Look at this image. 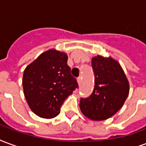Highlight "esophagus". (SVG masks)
I'll return each instance as SVG.
<instances>
[{"instance_id": "34e87169", "label": "esophagus", "mask_w": 146, "mask_h": 146, "mask_svg": "<svg viewBox=\"0 0 146 146\" xmlns=\"http://www.w3.org/2000/svg\"><path fill=\"white\" fill-rule=\"evenodd\" d=\"M77 82H78V85H80L81 82H82V78H81V77L78 78Z\"/></svg>"}]
</instances>
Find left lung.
Wrapping results in <instances>:
<instances>
[{
  "mask_svg": "<svg viewBox=\"0 0 146 146\" xmlns=\"http://www.w3.org/2000/svg\"><path fill=\"white\" fill-rule=\"evenodd\" d=\"M95 86L88 98H82L80 109L93 121H104L121 109L129 93V82L120 64L112 57L98 55L92 59Z\"/></svg>",
  "mask_w": 146,
  "mask_h": 146,
  "instance_id": "left-lung-1",
  "label": "left lung"
}]
</instances>
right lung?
I'll return each mask as SVG.
<instances>
[{"label":"right lung","mask_w":146,"mask_h":146,"mask_svg":"<svg viewBox=\"0 0 146 146\" xmlns=\"http://www.w3.org/2000/svg\"><path fill=\"white\" fill-rule=\"evenodd\" d=\"M67 62L65 53L51 49L25 68L24 95L32 111L40 117L50 119L58 115L64 101L78 87Z\"/></svg>","instance_id":"obj_1"}]
</instances>
